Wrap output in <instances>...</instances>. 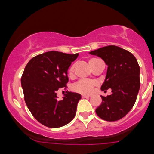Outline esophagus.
<instances>
[{
  "mask_svg": "<svg viewBox=\"0 0 154 154\" xmlns=\"http://www.w3.org/2000/svg\"><path fill=\"white\" fill-rule=\"evenodd\" d=\"M82 98H89V97H90V95H82L81 96Z\"/></svg>",
  "mask_w": 154,
  "mask_h": 154,
  "instance_id": "esophagus-1",
  "label": "esophagus"
}]
</instances>
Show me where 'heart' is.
Segmentation results:
<instances>
[{"label": "heart", "instance_id": "heart-1", "mask_svg": "<svg viewBox=\"0 0 154 154\" xmlns=\"http://www.w3.org/2000/svg\"><path fill=\"white\" fill-rule=\"evenodd\" d=\"M74 72V67L72 66V67H70V68L69 69V75L70 77L73 76ZM96 85H97V84L94 81L87 80H80L72 86V90L73 91L76 92V93H81V94H90V93H92V91L93 90L94 87H96Z\"/></svg>", "mask_w": 154, "mask_h": 154}]
</instances>
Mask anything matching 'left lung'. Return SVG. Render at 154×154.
I'll list each match as a JSON object with an SVG mask.
<instances>
[{"instance_id":"left-lung-1","label":"left lung","mask_w":154,"mask_h":154,"mask_svg":"<svg viewBox=\"0 0 154 154\" xmlns=\"http://www.w3.org/2000/svg\"><path fill=\"white\" fill-rule=\"evenodd\" d=\"M101 57L108 65L103 91L111 89L112 94L102 97V103L96 109L103 120L115 122L122 119L135 103L140 89V67L131 52L116 45H108L90 51Z\"/></svg>"}]
</instances>
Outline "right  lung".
<instances>
[{
  "label": "right lung",
  "mask_w": 154,
  "mask_h": 154,
  "mask_svg": "<svg viewBox=\"0 0 154 154\" xmlns=\"http://www.w3.org/2000/svg\"><path fill=\"white\" fill-rule=\"evenodd\" d=\"M78 54L48 51L32 57L24 69L21 86L26 104L33 117L43 125L62 127L75 116L81 96L67 92L62 100H57V92L66 87L67 70Z\"/></svg>",
  "instance_id": "obj_1"
}]
</instances>
